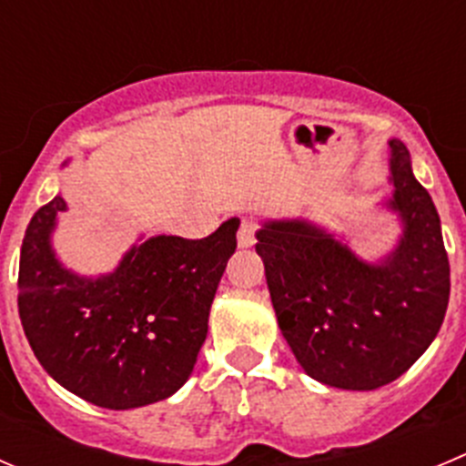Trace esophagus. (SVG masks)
I'll return each instance as SVG.
<instances>
[{
  "label": "esophagus",
  "mask_w": 466,
  "mask_h": 466,
  "mask_svg": "<svg viewBox=\"0 0 466 466\" xmlns=\"http://www.w3.org/2000/svg\"><path fill=\"white\" fill-rule=\"evenodd\" d=\"M256 242V224L251 219H242L240 230H238V247L240 249H249Z\"/></svg>",
  "instance_id": "1"
}]
</instances>
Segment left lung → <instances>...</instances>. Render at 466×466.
Returning <instances> with one entry per match:
<instances>
[{"label": "left lung", "mask_w": 466, "mask_h": 466, "mask_svg": "<svg viewBox=\"0 0 466 466\" xmlns=\"http://www.w3.org/2000/svg\"><path fill=\"white\" fill-rule=\"evenodd\" d=\"M389 183L380 206L402 230L378 260L309 219H268L256 230L279 329L304 373L327 387L373 391L393 382L444 322L451 268L441 221L398 139H389Z\"/></svg>", "instance_id": "8db88e82"}]
</instances>
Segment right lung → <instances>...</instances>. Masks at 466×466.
Returning a JSON list of instances; mask_svg holds the SVG:
<instances>
[{"mask_svg":"<svg viewBox=\"0 0 466 466\" xmlns=\"http://www.w3.org/2000/svg\"><path fill=\"white\" fill-rule=\"evenodd\" d=\"M66 210L56 194L22 240L17 309L31 350L52 380L105 410L174 396L208 336L240 219L230 217L203 240L141 236L112 272L86 277L66 268L52 245Z\"/></svg>","mask_w":466,"mask_h":466,"instance_id":"1","label":"right lung"}]
</instances>
